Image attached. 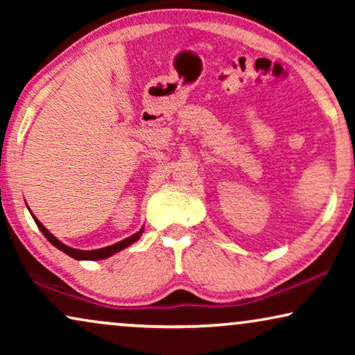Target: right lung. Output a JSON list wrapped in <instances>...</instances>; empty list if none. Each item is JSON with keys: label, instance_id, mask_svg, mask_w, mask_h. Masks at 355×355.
<instances>
[{"label": "right lung", "instance_id": "1", "mask_svg": "<svg viewBox=\"0 0 355 355\" xmlns=\"http://www.w3.org/2000/svg\"><path fill=\"white\" fill-rule=\"evenodd\" d=\"M32 216H33V220H35V223H37L38 230L43 232V236H45L46 239L50 241L51 244L56 247V249L62 250L66 255H69V257H72V259H76V260H103V259H108V257L114 255L116 252L123 250V249H125V247H129L130 244H134V242H137L140 239V236H142V232H144V227H140V230L135 232V234H132L130 237H128V239H124V241H121V242H116V244H113V245L103 247V249H95V250H79V249H72V247L62 244L61 241H58L56 237L53 236L51 232L48 231L46 227L43 226L40 221L37 220L35 215H32Z\"/></svg>", "mask_w": 355, "mask_h": 355}]
</instances>
